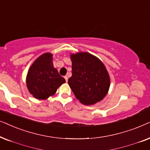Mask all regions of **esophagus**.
Instances as JSON below:
<instances>
[{
    "mask_svg": "<svg viewBox=\"0 0 150 150\" xmlns=\"http://www.w3.org/2000/svg\"><path fill=\"white\" fill-rule=\"evenodd\" d=\"M64 78H65V79H66V81H68V76L67 75H66V76H64Z\"/></svg>",
    "mask_w": 150,
    "mask_h": 150,
    "instance_id": "obj_1",
    "label": "esophagus"
}]
</instances>
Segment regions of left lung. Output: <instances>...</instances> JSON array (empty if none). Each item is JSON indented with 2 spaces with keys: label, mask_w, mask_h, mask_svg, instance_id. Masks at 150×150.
Wrapping results in <instances>:
<instances>
[{
  "label": "left lung",
  "mask_w": 150,
  "mask_h": 150,
  "mask_svg": "<svg viewBox=\"0 0 150 150\" xmlns=\"http://www.w3.org/2000/svg\"><path fill=\"white\" fill-rule=\"evenodd\" d=\"M72 76L68 83L81 103L92 105L104 98L110 79L107 69L99 58L87 52L71 55Z\"/></svg>",
  "instance_id": "1"
}]
</instances>
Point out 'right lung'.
<instances>
[{
  "instance_id": "obj_1",
  "label": "right lung",
  "mask_w": 150,
  "mask_h": 150,
  "mask_svg": "<svg viewBox=\"0 0 150 150\" xmlns=\"http://www.w3.org/2000/svg\"><path fill=\"white\" fill-rule=\"evenodd\" d=\"M53 55L45 53L34 61L28 71L27 86L29 93L38 99H47L53 95L65 79L53 67Z\"/></svg>"
}]
</instances>
